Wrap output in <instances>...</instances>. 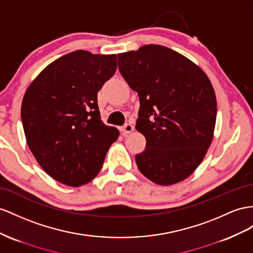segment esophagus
<instances>
[{
    "label": "esophagus",
    "mask_w": 253,
    "mask_h": 253,
    "mask_svg": "<svg viewBox=\"0 0 253 253\" xmlns=\"http://www.w3.org/2000/svg\"><path fill=\"white\" fill-rule=\"evenodd\" d=\"M121 130H122L123 134L126 135V134H128V133L132 132V131L134 130V127H133V125L129 124V123H128V124H125L124 126H123V127L121 128Z\"/></svg>",
    "instance_id": "esophagus-1"
}]
</instances>
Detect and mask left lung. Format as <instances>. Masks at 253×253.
<instances>
[{
    "instance_id": "obj_1",
    "label": "left lung",
    "mask_w": 253,
    "mask_h": 253,
    "mask_svg": "<svg viewBox=\"0 0 253 253\" xmlns=\"http://www.w3.org/2000/svg\"><path fill=\"white\" fill-rule=\"evenodd\" d=\"M120 73L140 99L135 129L145 150L135 163L153 183L189 177L213 138L217 100L209 77L186 56L159 44L118 54Z\"/></svg>"
}]
</instances>
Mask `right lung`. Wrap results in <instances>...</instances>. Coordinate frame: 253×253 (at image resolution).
I'll return each mask as SVG.
<instances>
[{"instance_id":"right-lung-1","label":"right lung","mask_w":253,"mask_h":253,"mask_svg":"<svg viewBox=\"0 0 253 253\" xmlns=\"http://www.w3.org/2000/svg\"><path fill=\"white\" fill-rule=\"evenodd\" d=\"M118 67L116 54L77 50L42 70L25 90L21 119L27 143L43 171L71 187L102 168L120 131L100 119L97 93Z\"/></svg>"}]
</instances>
